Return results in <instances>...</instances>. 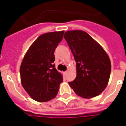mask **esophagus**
<instances>
[{
    "label": "esophagus",
    "instance_id": "esophagus-1",
    "mask_svg": "<svg viewBox=\"0 0 126 126\" xmlns=\"http://www.w3.org/2000/svg\"><path fill=\"white\" fill-rule=\"evenodd\" d=\"M64 73H65V74H67V71H65V72H64Z\"/></svg>",
    "mask_w": 126,
    "mask_h": 126
}]
</instances>
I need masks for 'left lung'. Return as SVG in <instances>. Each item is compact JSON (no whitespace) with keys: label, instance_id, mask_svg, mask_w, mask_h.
<instances>
[{"label":"left lung","instance_id":"8db88e82","mask_svg":"<svg viewBox=\"0 0 126 126\" xmlns=\"http://www.w3.org/2000/svg\"><path fill=\"white\" fill-rule=\"evenodd\" d=\"M64 38L72 52L77 76L69 82L76 94L84 98L98 95L106 89L111 73V62L104 49L89 34L69 31Z\"/></svg>","mask_w":126,"mask_h":126}]
</instances>
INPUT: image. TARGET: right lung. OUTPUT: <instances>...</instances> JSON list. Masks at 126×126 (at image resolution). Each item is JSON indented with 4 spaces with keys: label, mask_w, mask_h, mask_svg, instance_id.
Wrapping results in <instances>:
<instances>
[{
    "label": "right lung",
    "mask_w": 126,
    "mask_h": 126,
    "mask_svg": "<svg viewBox=\"0 0 126 126\" xmlns=\"http://www.w3.org/2000/svg\"><path fill=\"white\" fill-rule=\"evenodd\" d=\"M64 31L40 35L25 54L20 67L21 83L31 97L39 102L51 100L58 93L63 77L55 69L54 52Z\"/></svg>",
    "instance_id": "right-lung-1"
}]
</instances>
